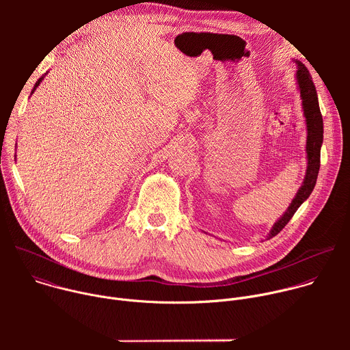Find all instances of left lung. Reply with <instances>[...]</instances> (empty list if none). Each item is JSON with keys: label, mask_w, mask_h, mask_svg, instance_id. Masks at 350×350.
I'll return each mask as SVG.
<instances>
[{"label": "left lung", "mask_w": 350, "mask_h": 350, "mask_svg": "<svg viewBox=\"0 0 350 350\" xmlns=\"http://www.w3.org/2000/svg\"><path fill=\"white\" fill-rule=\"evenodd\" d=\"M297 64V85L299 91H301L302 96V105H304V113L306 118V126H308V142H306V154H308V170L306 177L304 180L302 187L299 188L296 196L293 198L292 204L289 205L288 211L282 215V217L273 226L267 239L275 237L292 219L297 208L301 206L306 199L310 196L320 170V149L323 144V116L319 107V98L317 91L314 87V83L312 80V76L305 65L301 62Z\"/></svg>", "instance_id": "left-lung-1"}]
</instances>
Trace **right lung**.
Returning <instances> with one entry per match:
<instances>
[{"mask_svg": "<svg viewBox=\"0 0 350 350\" xmlns=\"http://www.w3.org/2000/svg\"><path fill=\"white\" fill-rule=\"evenodd\" d=\"M41 80H42V79H38V81L36 83V85H34V88H33V91H34V90L38 87V84H40V81H41Z\"/></svg>", "mask_w": 350, "mask_h": 350, "instance_id": "obj_1", "label": "right lung"}]
</instances>
